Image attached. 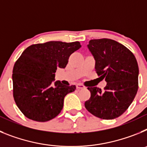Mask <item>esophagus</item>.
<instances>
[{
    "label": "esophagus",
    "mask_w": 147,
    "mask_h": 147,
    "mask_svg": "<svg viewBox=\"0 0 147 147\" xmlns=\"http://www.w3.org/2000/svg\"><path fill=\"white\" fill-rule=\"evenodd\" d=\"M76 86V88H77L78 90L84 89V88H85V86H84V85H81V84H77Z\"/></svg>",
    "instance_id": "1"
}]
</instances>
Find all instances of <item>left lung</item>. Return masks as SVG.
Here are the masks:
<instances>
[{"label":"left lung","instance_id":"8db88e82","mask_svg":"<svg viewBox=\"0 0 147 147\" xmlns=\"http://www.w3.org/2000/svg\"><path fill=\"white\" fill-rule=\"evenodd\" d=\"M94 57L98 76L105 79L104 90L88 88L90 98L85 108L102 119H114L124 113L132 102L138 88V65L134 54L124 45L110 39L91 40L88 45Z\"/></svg>","mask_w":147,"mask_h":147}]
</instances>
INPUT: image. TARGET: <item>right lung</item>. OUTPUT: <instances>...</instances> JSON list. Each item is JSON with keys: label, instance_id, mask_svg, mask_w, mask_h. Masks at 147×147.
I'll return each instance as SVG.
<instances>
[{"label": "right lung", "instance_id": "obj_1", "mask_svg": "<svg viewBox=\"0 0 147 147\" xmlns=\"http://www.w3.org/2000/svg\"><path fill=\"white\" fill-rule=\"evenodd\" d=\"M80 48V42L50 41L30 45L22 53L13 67V96L26 117L45 122L59 115L65 96L76 86L54 82L56 71L65 68Z\"/></svg>", "mask_w": 147, "mask_h": 147}]
</instances>
